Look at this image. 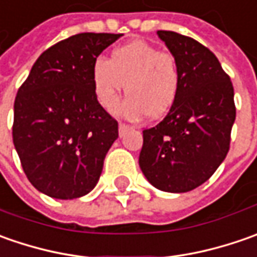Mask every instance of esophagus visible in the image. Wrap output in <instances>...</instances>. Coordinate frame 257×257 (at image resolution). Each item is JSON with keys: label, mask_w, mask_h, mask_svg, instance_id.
Masks as SVG:
<instances>
[{"label": "esophagus", "mask_w": 257, "mask_h": 257, "mask_svg": "<svg viewBox=\"0 0 257 257\" xmlns=\"http://www.w3.org/2000/svg\"><path fill=\"white\" fill-rule=\"evenodd\" d=\"M130 130V127L128 125H125V124H120L118 125V134H120V137H123L124 134L127 133Z\"/></svg>", "instance_id": "obj_1"}]
</instances>
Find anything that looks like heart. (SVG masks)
<instances>
[{
	"label": "heart",
	"mask_w": 257,
	"mask_h": 257,
	"mask_svg": "<svg viewBox=\"0 0 257 257\" xmlns=\"http://www.w3.org/2000/svg\"><path fill=\"white\" fill-rule=\"evenodd\" d=\"M97 101L113 110L124 90L128 95L120 113L127 120L147 115L159 120L170 111L179 93L180 77L172 54L146 41H132L114 48L110 60L97 58L91 68Z\"/></svg>",
	"instance_id": "heart-1"
}]
</instances>
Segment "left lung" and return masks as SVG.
<instances>
[{"mask_svg":"<svg viewBox=\"0 0 257 257\" xmlns=\"http://www.w3.org/2000/svg\"><path fill=\"white\" fill-rule=\"evenodd\" d=\"M176 60L180 85L163 120L143 132L139 164L156 189L186 193L209 180L226 159L236 118L229 75L190 37L157 31Z\"/></svg>","mask_w":257,"mask_h":257,"instance_id":"8db88e82","label":"left lung"}]
</instances>
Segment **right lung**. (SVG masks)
I'll use <instances>...</instances> for the list:
<instances>
[{"label":"right lung","mask_w":257,"mask_h":257,"mask_svg":"<svg viewBox=\"0 0 257 257\" xmlns=\"http://www.w3.org/2000/svg\"><path fill=\"white\" fill-rule=\"evenodd\" d=\"M120 37L83 33L63 40L38 57L20 87L13 142L38 192L73 200L98 182L118 124L95 98L91 68Z\"/></svg>","instance_id":"1"}]
</instances>
